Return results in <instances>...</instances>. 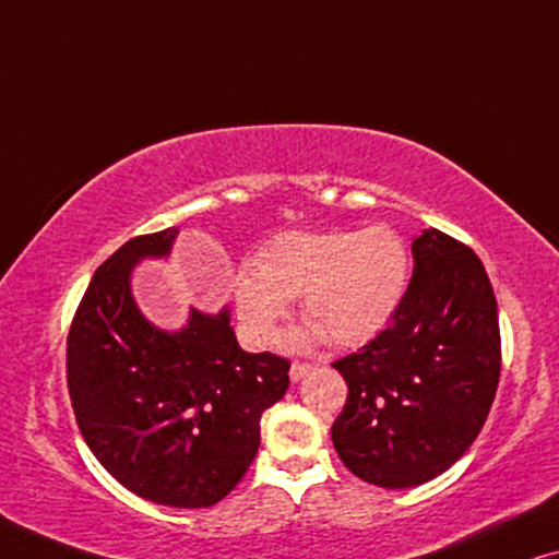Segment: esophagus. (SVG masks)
Here are the masks:
<instances>
[{"instance_id":"esophagus-1","label":"esophagus","mask_w":559,"mask_h":559,"mask_svg":"<svg viewBox=\"0 0 559 559\" xmlns=\"http://www.w3.org/2000/svg\"><path fill=\"white\" fill-rule=\"evenodd\" d=\"M309 372H313V365H304V361H294V365H290V380L294 382H298V380H304L306 374Z\"/></svg>"}]
</instances>
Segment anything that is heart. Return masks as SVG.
<instances>
[{"mask_svg":"<svg viewBox=\"0 0 559 559\" xmlns=\"http://www.w3.org/2000/svg\"><path fill=\"white\" fill-rule=\"evenodd\" d=\"M411 255L390 227L367 230H286L265 242L255 265L235 276V311L250 342L271 344L288 298H301L306 324L288 347L329 334L340 347L374 340L407 294Z\"/></svg>","mask_w":559,"mask_h":559,"instance_id":"1","label":"heart"}]
</instances>
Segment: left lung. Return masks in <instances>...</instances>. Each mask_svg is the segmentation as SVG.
<instances>
[{
  "instance_id": "obj_1",
  "label": "left lung",
  "mask_w": 559,
  "mask_h": 559,
  "mask_svg": "<svg viewBox=\"0 0 559 559\" xmlns=\"http://www.w3.org/2000/svg\"><path fill=\"white\" fill-rule=\"evenodd\" d=\"M390 326L336 359L347 405L332 426L344 466L382 489H411L453 466L491 411L501 372L499 311L474 250L428 227Z\"/></svg>"
}]
</instances>
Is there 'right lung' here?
<instances>
[{"mask_svg":"<svg viewBox=\"0 0 559 559\" xmlns=\"http://www.w3.org/2000/svg\"><path fill=\"white\" fill-rule=\"evenodd\" d=\"M177 235L133 238L93 273L68 334V390L85 443L116 481L154 504L202 509L246 476L290 365L240 349L227 306H192L175 332L141 313L133 271L169 258Z\"/></svg>","mask_w":559,"mask_h":559,"instance_id":"1","label":"right lung"}]
</instances>
